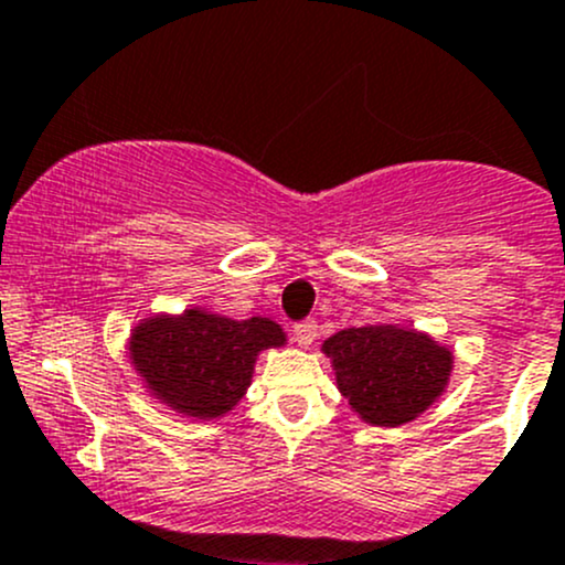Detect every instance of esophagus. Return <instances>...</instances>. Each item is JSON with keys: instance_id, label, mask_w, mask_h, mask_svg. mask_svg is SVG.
Returning a JSON list of instances; mask_svg holds the SVG:
<instances>
[{"instance_id": "1", "label": "esophagus", "mask_w": 565, "mask_h": 565, "mask_svg": "<svg viewBox=\"0 0 565 565\" xmlns=\"http://www.w3.org/2000/svg\"><path fill=\"white\" fill-rule=\"evenodd\" d=\"M318 334V323L316 321H299L294 323V340L299 342L301 348H310L312 340Z\"/></svg>"}]
</instances>
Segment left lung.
<instances>
[{"instance_id":"1","label":"left lung","mask_w":565,"mask_h":565,"mask_svg":"<svg viewBox=\"0 0 565 565\" xmlns=\"http://www.w3.org/2000/svg\"><path fill=\"white\" fill-rule=\"evenodd\" d=\"M337 370V386L370 424L397 427L427 411L444 392L451 353L427 334L397 326L337 331L323 342Z\"/></svg>"}]
</instances>
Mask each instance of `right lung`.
I'll return each mask as SVG.
<instances>
[{"label": "right lung", "mask_w": 565, "mask_h": 565, "mask_svg": "<svg viewBox=\"0 0 565 565\" xmlns=\"http://www.w3.org/2000/svg\"><path fill=\"white\" fill-rule=\"evenodd\" d=\"M282 342V329L269 318L231 321L188 310L138 326L130 356L157 399L188 416L214 418L242 399L255 356Z\"/></svg>", "instance_id": "1"}]
</instances>
